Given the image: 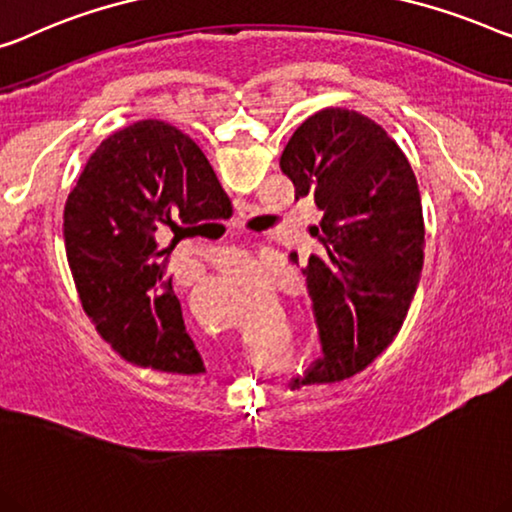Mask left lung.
Segmentation results:
<instances>
[{"label": "left lung", "mask_w": 512, "mask_h": 512, "mask_svg": "<svg viewBox=\"0 0 512 512\" xmlns=\"http://www.w3.org/2000/svg\"><path fill=\"white\" fill-rule=\"evenodd\" d=\"M279 166L295 201L309 196L323 212L309 226L321 247L302 268L323 358L305 381L342 383L392 344L418 291L425 221L416 175L381 124L348 108L307 117Z\"/></svg>", "instance_id": "8db88e82"}]
</instances>
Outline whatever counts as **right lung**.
Segmentation results:
<instances>
[{
  "label": "right lung",
  "mask_w": 512,
  "mask_h": 512,
  "mask_svg": "<svg viewBox=\"0 0 512 512\" xmlns=\"http://www.w3.org/2000/svg\"><path fill=\"white\" fill-rule=\"evenodd\" d=\"M226 191L187 133L140 120L110 133L64 205V247L85 314L131 365L203 372L168 274L175 238L231 217Z\"/></svg>",
  "instance_id": "obj_1"
}]
</instances>
